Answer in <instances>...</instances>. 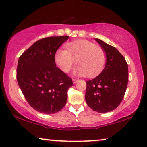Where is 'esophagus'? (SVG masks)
<instances>
[{"label": "esophagus", "instance_id": "esophagus-1", "mask_svg": "<svg viewBox=\"0 0 147 147\" xmlns=\"http://www.w3.org/2000/svg\"><path fill=\"white\" fill-rule=\"evenodd\" d=\"M78 81H79V80H78V79H72V83H73L74 84L77 83Z\"/></svg>", "mask_w": 147, "mask_h": 147}]
</instances>
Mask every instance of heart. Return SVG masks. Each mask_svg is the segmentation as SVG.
<instances>
[{"label": "heart", "instance_id": "b5f03b06", "mask_svg": "<svg viewBox=\"0 0 147 147\" xmlns=\"http://www.w3.org/2000/svg\"><path fill=\"white\" fill-rule=\"evenodd\" d=\"M65 50H57L54 59L56 64L62 72L67 73L73 67L77 66L75 73L77 75L91 77L102 70L106 60L103 49L87 40H77L68 43Z\"/></svg>", "mask_w": 147, "mask_h": 147}]
</instances>
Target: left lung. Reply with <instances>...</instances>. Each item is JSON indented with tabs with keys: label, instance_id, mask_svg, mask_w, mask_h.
Instances as JSON below:
<instances>
[{
	"label": "left lung",
	"instance_id": "8db88e82",
	"mask_svg": "<svg viewBox=\"0 0 147 147\" xmlns=\"http://www.w3.org/2000/svg\"><path fill=\"white\" fill-rule=\"evenodd\" d=\"M95 40L104 50L106 63L100 75L86 81L85 97L93 110L106 113L116 109L124 98L128 81V64L116 48L99 39Z\"/></svg>",
	"mask_w": 147,
	"mask_h": 147
}]
</instances>
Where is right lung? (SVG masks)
Returning a JSON list of instances; mask_svg holds the SVG:
<instances>
[{
    "instance_id": "obj_1",
    "label": "right lung",
    "mask_w": 147,
    "mask_h": 147,
    "mask_svg": "<svg viewBox=\"0 0 147 147\" xmlns=\"http://www.w3.org/2000/svg\"><path fill=\"white\" fill-rule=\"evenodd\" d=\"M69 37H49L35 42L19 58L17 80L29 104L45 114L58 112L67 101L72 79L56 67V52Z\"/></svg>"
}]
</instances>
